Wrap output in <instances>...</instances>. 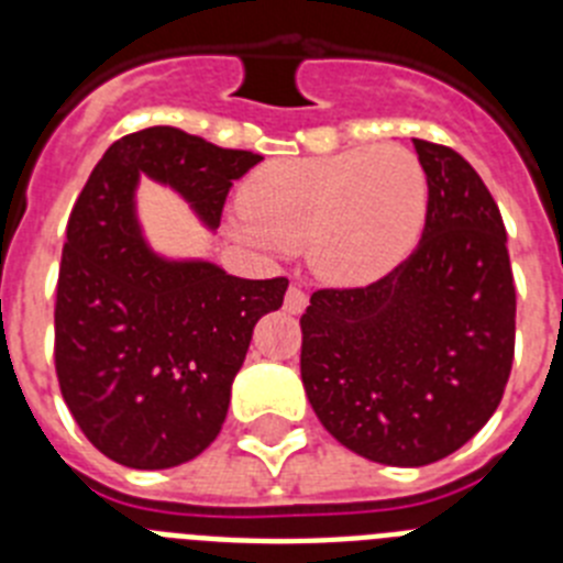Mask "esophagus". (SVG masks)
Listing matches in <instances>:
<instances>
[{
  "label": "esophagus",
  "instance_id": "obj_1",
  "mask_svg": "<svg viewBox=\"0 0 563 563\" xmlns=\"http://www.w3.org/2000/svg\"><path fill=\"white\" fill-rule=\"evenodd\" d=\"M305 307H307V292L298 290V287H290L285 296V310L290 312V316H298Z\"/></svg>",
  "mask_w": 563,
  "mask_h": 563
}]
</instances>
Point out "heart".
<instances>
[{"mask_svg": "<svg viewBox=\"0 0 563 563\" xmlns=\"http://www.w3.org/2000/svg\"><path fill=\"white\" fill-rule=\"evenodd\" d=\"M228 222L236 242L285 256L307 247V265L335 287L372 285L415 251L429 211V180L409 148L383 143L316 157H278L239 191Z\"/></svg>", "mask_w": 563, "mask_h": 563, "instance_id": "b5f03b06", "label": "heart"}]
</instances>
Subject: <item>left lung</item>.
Returning a JSON list of instances; mask_svg holds the SVG:
<instances>
[{"mask_svg": "<svg viewBox=\"0 0 563 563\" xmlns=\"http://www.w3.org/2000/svg\"><path fill=\"white\" fill-rule=\"evenodd\" d=\"M429 180L420 245L357 290H318L301 316V383L341 445L420 467L490 420L510 377L516 287L507 233L474 166L415 141Z\"/></svg>", "mask_w": 563, "mask_h": 563, "instance_id": "left-lung-1", "label": "left lung"}]
</instances>
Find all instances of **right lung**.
I'll return each mask as SVG.
<instances>
[{"mask_svg": "<svg viewBox=\"0 0 563 563\" xmlns=\"http://www.w3.org/2000/svg\"><path fill=\"white\" fill-rule=\"evenodd\" d=\"M262 161L177 126L114 141L67 222L56 290V372L87 440L118 465L163 471L217 440L253 327L287 278H239L211 258L163 256L137 217L141 177L217 231L233 180Z\"/></svg>", "mask_w": 563, "mask_h": 563, "instance_id": "obj_1", "label": "right lung"}]
</instances>
